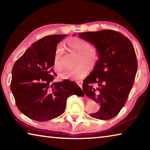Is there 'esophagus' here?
<instances>
[{
	"instance_id": "34e87169",
	"label": "esophagus",
	"mask_w": 150,
	"mask_h": 150,
	"mask_svg": "<svg viewBox=\"0 0 150 150\" xmlns=\"http://www.w3.org/2000/svg\"><path fill=\"white\" fill-rule=\"evenodd\" d=\"M77 83L78 85L79 86V87H80L81 88H82V85H83V81H77Z\"/></svg>"
}]
</instances>
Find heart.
Instances as JSON below:
<instances>
[{
  "mask_svg": "<svg viewBox=\"0 0 150 150\" xmlns=\"http://www.w3.org/2000/svg\"><path fill=\"white\" fill-rule=\"evenodd\" d=\"M67 44L73 52L79 54L76 65L72 70L67 71L60 74L63 79H81L87 75L88 68L93 70L97 65L100 59V54L96 48L92 47L89 42L78 37H71L67 40ZM64 54V48L58 45L55 50L54 61V69L60 71L63 69L62 57Z\"/></svg>",
  "mask_w": 150,
  "mask_h": 150,
  "instance_id": "heart-1",
  "label": "heart"
}]
</instances>
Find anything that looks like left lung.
I'll return each mask as SVG.
<instances>
[{
  "label": "left lung",
  "instance_id": "8db88e82",
  "mask_svg": "<svg viewBox=\"0 0 150 150\" xmlns=\"http://www.w3.org/2000/svg\"><path fill=\"white\" fill-rule=\"evenodd\" d=\"M95 45L100 59L91 74L83 81V92L100 105L93 118L109 120L125 105L138 70L132 44L121 33L112 30L78 33Z\"/></svg>",
  "mask_w": 150,
  "mask_h": 150
}]
</instances>
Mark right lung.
Listing matches in <instances>:
<instances>
[{
	"label": "right lung",
	"instance_id": "obj_1",
	"mask_svg": "<svg viewBox=\"0 0 150 150\" xmlns=\"http://www.w3.org/2000/svg\"><path fill=\"white\" fill-rule=\"evenodd\" d=\"M66 34L38 40L14 64L11 89L19 110L36 121L52 120L65 110L68 97L84 93L74 81L54 82L53 61L57 44Z\"/></svg>",
	"mask_w": 150,
	"mask_h": 150
}]
</instances>
